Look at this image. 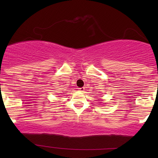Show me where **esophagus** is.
<instances>
[{
	"label": "esophagus",
	"instance_id": "1",
	"mask_svg": "<svg viewBox=\"0 0 158 158\" xmlns=\"http://www.w3.org/2000/svg\"><path fill=\"white\" fill-rule=\"evenodd\" d=\"M78 90H79V91H81V92H84V90H85V88H84V87L79 88Z\"/></svg>",
	"mask_w": 158,
	"mask_h": 158
}]
</instances>
